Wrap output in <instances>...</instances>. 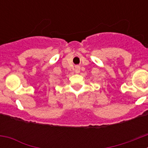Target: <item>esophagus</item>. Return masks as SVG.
I'll use <instances>...</instances> for the list:
<instances>
[{
  "label": "esophagus",
  "mask_w": 148,
  "mask_h": 148,
  "mask_svg": "<svg viewBox=\"0 0 148 148\" xmlns=\"http://www.w3.org/2000/svg\"><path fill=\"white\" fill-rule=\"evenodd\" d=\"M75 73H79V72H80V66H75Z\"/></svg>",
  "instance_id": "1"
}]
</instances>
